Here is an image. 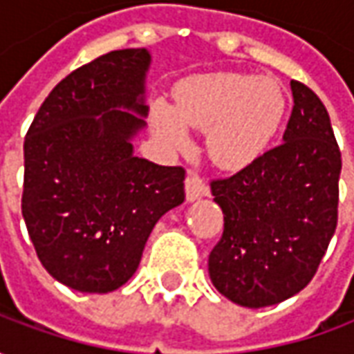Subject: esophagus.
I'll use <instances>...</instances> for the list:
<instances>
[{"label":"esophagus","instance_id":"obj_1","mask_svg":"<svg viewBox=\"0 0 354 354\" xmlns=\"http://www.w3.org/2000/svg\"><path fill=\"white\" fill-rule=\"evenodd\" d=\"M208 195V185L207 182L199 178L197 174L189 172L185 178V199L187 201H197L201 197H207Z\"/></svg>","mask_w":354,"mask_h":354}]
</instances>
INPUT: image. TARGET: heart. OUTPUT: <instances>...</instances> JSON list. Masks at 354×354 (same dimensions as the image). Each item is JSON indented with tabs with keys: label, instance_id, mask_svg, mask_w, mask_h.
I'll list each match as a JSON object with an SVG mask.
<instances>
[{
	"label": "heart",
	"instance_id": "heart-1",
	"mask_svg": "<svg viewBox=\"0 0 354 354\" xmlns=\"http://www.w3.org/2000/svg\"><path fill=\"white\" fill-rule=\"evenodd\" d=\"M284 96L273 80L245 73H208L182 81L169 102H153L157 132L170 146H187L185 127L208 132V153L223 169L256 161L281 127Z\"/></svg>",
	"mask_w": 354,
	"mask_h": 354
}]
</instances>
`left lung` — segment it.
Wrapping results in <instances>:
<instances>
[{
    "label": "left lung",
    "instance_id": "left-lung-1",
    "mask_svg": "<svg viewBox=\"0 0 354 354\" xmlns=\"http://www.w3.org/2000/svg\"><path fill=\"white\" fill-rule=\"evenodd\" d=\"M294 108L281 146L237 174L210 182L223 233L208 256L216 290L260 309L304 290L337 225L342 151L311 88L292 81Z\"/></svg>",
    "mask_w": 354,
    "mask_h": 354
}]
</instances>
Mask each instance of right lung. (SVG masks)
<instances>
[{
    "instance_id": "right-lung-1",
    "label": "right lung",
    "mask_w": 354,
    "mask_h": 354,
    "mask_svg": "<svg viewBox=\"0 0 354 354\" xmlns=\"http://www.w3.org/2000/svg\"><path fill=\"white\" fill-rule=\"evenodd\" d=\"M149 62L146 49H121L73 70L26 132L28 235L49 274L80 292L123 286L155 223L185 199L182 167L132 151V138L146 127Z\"/></svg>"
}]
</instances>
